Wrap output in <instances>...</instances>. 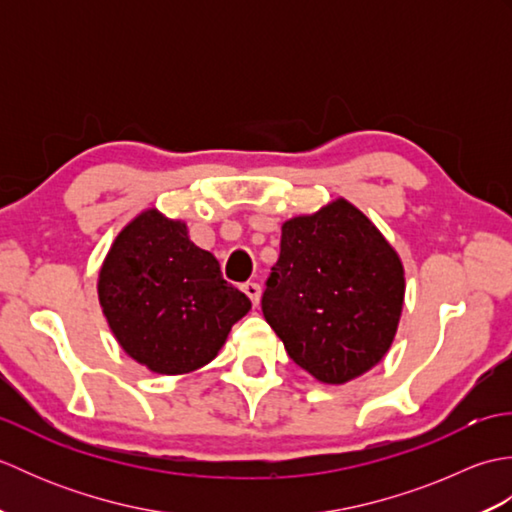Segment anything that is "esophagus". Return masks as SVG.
Masks as SVG:
<instances>
[{"mask_svg": "<svg viewBox=\"0 0 512 512\" xmlns=\"http://www.w3.org/2000/svg\"><path fill=\"white\" fill-rule=\"evenodd\" d=\"M242 290L246 292V297L253 301V306H257L259 297H262V286H259L257 281H246V284L242 286Z\"/></svg>", "mask_w": 512, "mask_h": 512, "instance_id": "esophagus-1", "label": "esophagus"}]
</instances>
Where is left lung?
<instances>
[{
  "label": "left lung",
  "instance_id": "obj_1",
  "mask_svg": "<svg viewBox=\"0 0 512 512\" xmlns=\"http://www.w3.org/2000/svg\"><path fill=\"white\" fill-rule=\"evenodd\" d=\"M405 275L383 235L350 202L281 226L262 312L288 356L321 383L374 367L398 328Z\"/></svg>",
  "mask_w": 512,
  "mask_h": 512
}]
</instances>
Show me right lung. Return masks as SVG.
<instances>
[{
  "label": "right lung",
  "mask_w": 512,
  "mask_h": 512,
  "mask_svg": "<svg viewBox=\"0 0 512 512\" xmlns=\"http://www.w3.org/2000/svg\"><path fill=\"white\" fill-rule=\"evenodd\" d=\"M99 299L123 350L158 374H187L220 352L250 301L195 246L187 226L145 211L123 228L99 277Z\"/></svg>",
  "instance_id": "1"
}]
</instances>
